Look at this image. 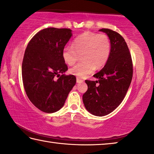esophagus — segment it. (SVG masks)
Wrapping results in <instances>:
<instances>
[{
  "label": "esophagus",
  "mask_w": 154,
  "mask_h": 154,
  "mask_svg": "<svg viewBox=\"0 0 154 154\" xmlns=\"http://www.w3.org/2000/svg\"><path fill=\"white\" fill-rule=\"evenodd\" d=\"M84 82V80H82L81 79H79V78H77V83H82Z\"/></svg>",
  "instance_id": "obj_1"
}]
</instances>
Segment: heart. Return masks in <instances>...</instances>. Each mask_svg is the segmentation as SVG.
Listing matches in <instances>:
<instances>
[{
	"label": "heart",
	"mask_w": 154,
	"mask_h": 154,
	"mask_svg": "<svg viewBox=\"0 0 154 154\" xmlns=\"http://www.w3.org/2000/svg\"><path fill=\"white\" fill-rule=\"evenodd\" d=\"M111 43L106 34L86 32L78 36L72 46L66 45L62 49V57L68 65H73L82 55L84 62L70 69V72L79 78H85L97 68L103 67L110 55Z\"/></svg>",
	"instance_id": "1"
}]
</instances>
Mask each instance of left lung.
<instances>
[{
	"label": "left lung",
	"instance_id": "8db88e82",
	"mask_svg": "<svg viewBox=\"0 0 154 154\" xmlns=\"http://www.w3.org/2000/svg\"><path fill=\"white\" fill-rule=\"evenodd\" d=\"M110 40L108 62L93 76L97 81L86 80L88 90L83 95L85 108L90 113L103 116L113 112L125 98L133 76L131 54L124 38L109 29H99Z\"/></svg>",
	"mask_w": 154,
	"mask_h": 154
}]
</instances>
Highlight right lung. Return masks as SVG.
<instances>
[{
	"label": "right lung",
	"instance_id": "right-lung-1",
	"mask_svg": "<svg viewBox=\"0 0 154 154\" xmlns=\"http://www.w3.org/2000/svg\"><path fill=\"white\" fill-rule=\"evenodd\" d=\"M71 36L70 29H44L31 38L24 52L22 64L24 90L31 103L46 113L62 108L76 84L75 76L64 74L68 66L62 55ZM55 75L59 77L57 80Z\"/></svg>",
	"mask_w": 154,
	"mask_h": 154
}]
</instances>
